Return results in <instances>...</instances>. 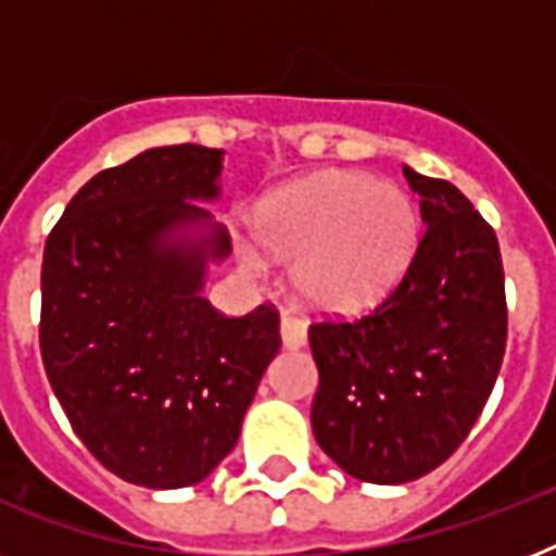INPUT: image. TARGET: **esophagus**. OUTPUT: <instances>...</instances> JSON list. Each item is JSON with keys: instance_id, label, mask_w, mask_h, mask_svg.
<instances>
[{"instance_id": "esophagus-1", "label": "esophagus", "mask_w": 556, "mask_h": 556, "mask_svg": "<svg viewBox=\"0 0 556 556\" xmlns=\"http://www.w3.org/2000/svg\"><path fill=\"white\" fill-rule=\"evenodd\" d=\"M279 338H282V346L286 349H303L308 334H305V326L296 317H282L279 320Z\"/></svg>"}]
</instances>
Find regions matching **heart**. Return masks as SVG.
<instances>
[{"label": "heart", "instance_id": "1", "mask_svg": "<svg viewBox=\"0 0 556 556\" xmlns=\"http://www.w3.org/2000/svg\"><path fill=\"white\" fill-rule=\"evenodd\" d=\"M253 230L268 253L294 262V288L323 314H357L404 277L421 236L413 199L361 173H323L270 192L253 210ZM244 262L265 260L248 248Z\"/></svg>", "mask_w": 556, "mask_h": 556}]
</instances>
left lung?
Wrapping results in <instances>:
<instances>
[{"label":"left lung","instance_id":"8db88e82","mask_svg":"<svg viewBox=\"0 0 556 556\" xmlns=\"http://www.w3.org/2000/svg\"><path fill=\"white\" fill-rule=\"evenodd\" d=\"M404 176L424 230L395 291L357 320L312 323L323 453L361 482L404 484L447 462L488 404L508 340L500 242L462 190Z\"/></svg>","mask_w":556,"mask_h":556}]
</instances>
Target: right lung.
<instances>
[{
	"label": "right lung",
	"instance_id": "obj_1",
	"mask_svg": "<svg viewBox=\"0 0 556 556\" xmlns=\"http://www.w3.org/2000/svg\"><path fill=\"white\" fill-rule=\"evenodd\" d=\"M222 150L155 147L68 201L42 253L39 349L56 401L100 465L169 491L236 447L279 314L225 317L201 296L230 236L195 201L218 199Z\"/></svg>",
	"mask_w": 556,
	"mask_h": 556
}]
</instances>
